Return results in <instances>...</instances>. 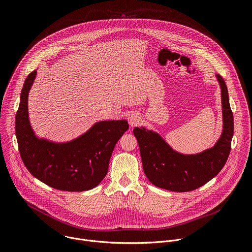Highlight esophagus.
Returning a JSON list of instances; mask_svg holds the SVG:
<instances>
[{"instance_id": "1", "label": "esophagus", "mask_w": 252, "mask_h": 252, "mask_svg": "<svg viewBox=\"0 0 252 252\" xmlns=\"http://www.w3.org/2000/svg\"><path fill=\"white\" fill-rule=\"evenodd\" d=\"M127 121H128V124L129 126H136L138 125V123L140 122V116L136 113H131L128 117H127Z\"/></svg>"}]
</instances>
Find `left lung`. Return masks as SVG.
<instances>
[{"label":"left lung","mask_w":252,"mask_h":252,"mask_svg":"<svg viewBox=\"0 0 252 252\" xmlns=\"http://www.w3.org/2000/svg\"><path fill=\"white\" fill-rule=\"evenodd\" d=\"M215 78L220 88L222 131L213 147L186 155L173 150L158 132L145 126L133 128L143 171L154 186L177 192L194 190L217 176L224 166L233 136V115L227 87L220 75Z\"/></svg>","instance_id":"obj_1"}]
</instances>
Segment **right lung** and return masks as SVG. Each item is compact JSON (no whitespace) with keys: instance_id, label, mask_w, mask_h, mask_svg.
I'll return each instance as SVG.
<instances>
[{"instance_id":"obj_1","label":"right lung","mask_w":252,"mask_h":252,"mask_svg":"<svg viewBox=\"0 0 252 252\" xmlns=\"http://www.w3.org/2000/svg\"><path fill=\"white\" fill-rule=\"evenodd\" d=\"M37 69L26 79L16 115L15 130L28 170L45 185L64 191H86L100 184L109 170L116 143L128 129L126 120L94 123L67 141H54L34 132L29 118V93Z\"/></svg>"}]
</instances>
